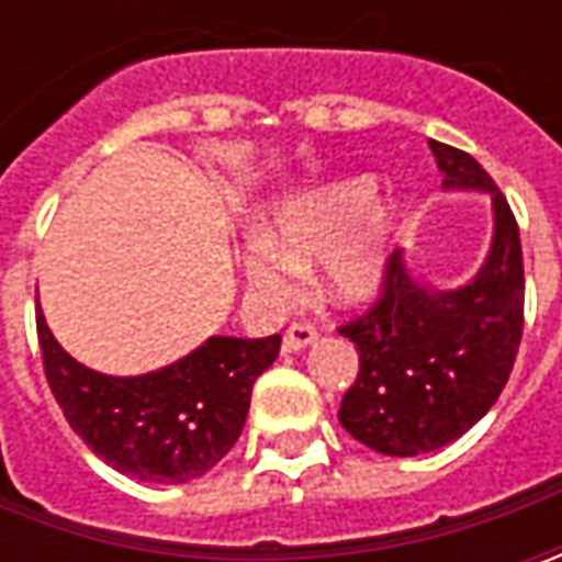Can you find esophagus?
Instances as JSON below:
<instances>
[{
	"mask_svg": "<svg viewBox=\"0 0 562 562\" xmlns=\"http://www.w3.org/2000/svg\"><path fill=\"white\" fill-rule=\"evenodd\" d=\"M315 337H318L315 325H310V322H293L291 328H288V335H284V353H296V350L310 347Z\"/></svg>",
	"mask_w": 562,
	"mask_h": 562,
	"instance_id": "34e87169",
	"label": "esophagus"
}]
</instances>
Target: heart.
Listing matches in <instances>:
<instances>
[{"label": "heart", "instance_id": "obj_1", "mask_svg": "<svg viewBox=\"0 0 562 562\" xmlns=\"http://www.w3.org/2000/svg\"><path fill=\"white\" fill-rule=\"evenodd\" d=\"M406 209L397 196L375 203L369 178H340L278 209L269 237H252L244 256L249 284L269 296L291 291L296 271L325 259V291L362 303L381 288Z\"/></svg>", "mask_w": 562, "mask_h": 562}]
</instances>
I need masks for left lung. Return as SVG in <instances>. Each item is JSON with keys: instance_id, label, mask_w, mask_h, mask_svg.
Here are the masks:
<instances>
[{"instance_id": "1", "label": "left lung", "mask_w": 562, "mask_h": 562, "mask_svg": "<svg viewBox=\"0 0 562 562\" xmlns=\"http://www.w3.org/2000/svg\"><path fill=\"white\" fill-rule=\"evenodd\" d=\"M428 146L447 190L491 193L494 240L485 266L457 291L413 278L394 249L375 303L337 328L359 353L337 419L384 457H419L465 435L501 397L522 340L526 271L507 196L469 153Z\"/></svg>"}]
</instances>
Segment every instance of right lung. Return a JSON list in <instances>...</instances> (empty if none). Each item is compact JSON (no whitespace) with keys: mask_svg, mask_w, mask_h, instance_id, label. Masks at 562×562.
I'll use <instances>...</instances> for the list:
<instances>
[{"mask_svg":"<svg viewBox=\"0 0 562 562\" xmlns=\"http://www.w3.org/2000/svg\"><path fill=\"white\" fill-rule=\"evenodd\" d=\"M36 335L55 403L99 460L137 482L184 485L237 443L256 378L281 335L209 337L159 372L115 378L80 366L55 340L36 306Z\"/></svg>","mask_w":562,"mask_h":562,"instance_id":"right-lung-1","label":"right lung"}]
</instances>
